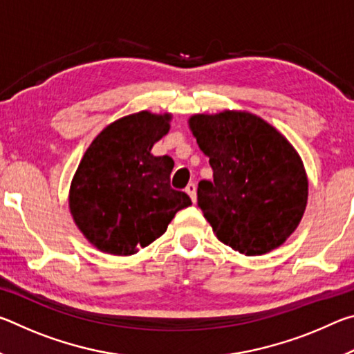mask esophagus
<instances>
[{
  "label": "esophagus",
  "mask_w": 354,
  "mask_h": 354,
  "mask_svg": "<svg viewBox=\"0 0 354 354\" xmlns=\"http://www.w3.org/2000/svg\"><path fill=\"white\" fill-rule=\"evenodd\" d=\"M185 192H187V195L190 196L192 201H196V185L194 183L187 184V187H185Z\"/></svg>",
  "instance_id": "34e87169"
}]
</instances>
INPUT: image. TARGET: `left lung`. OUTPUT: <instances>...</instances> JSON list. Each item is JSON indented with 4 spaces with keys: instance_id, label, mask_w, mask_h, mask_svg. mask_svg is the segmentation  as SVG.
I'll return each mask as SVG.
<instances>
[{
    "instance_id": "obj_1",
    "label": "left lung",
    "mask_w": 354,
    "mask_h": 354,
    "mask_svg": "<svg viewBox=\"0 0 354 354\" xmlns=\"http://www.w3.org/2000/svg\"><path fill=\"white\" fill-rule=\"evenodd\" d=\"M214 181L198 184V206L220 242L245 256L283 245L308 203V176L289 140L250 112L189 118Z\"/></svg>"
}]
</instances>
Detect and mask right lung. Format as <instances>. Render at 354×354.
I'll return each instance as SVG.
<instances>
[{
  "instance_id": "obj_1",
  "label": "right lung",
  "mask_w": 354,
  "mask_h": 354,
  "mask_svg": "<svg viewBox=\"0 0 354 354\" xmlns=\"http://www.w3.org/2000/svg\"><path fill=\"white\" fill-rule=\"evenodd\" d=\"M170 120V113L148 111L127 115L101 131L84 153L70 185V212L103 253H137L192 205L187 194L171 189L173 159L151 154L169 133Z\"/></svg>"
}]
</instances>
